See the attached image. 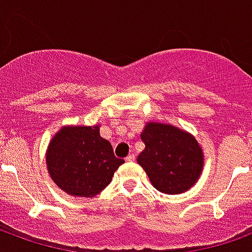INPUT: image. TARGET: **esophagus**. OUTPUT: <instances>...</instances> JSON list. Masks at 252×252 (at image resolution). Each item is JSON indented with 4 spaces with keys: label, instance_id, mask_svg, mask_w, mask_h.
<instances>
[{
    "label": "esophagus",
    "instance_id": "1",
    "mask_svg": "<svg viewBox=\"0 0 252 252\" xmlns=\"http://www.w3.org/2000/svg\"><path fill=\"white\" fill-rule=\"evenodd\" d=\"M126 162H133V160H135V155H133V154H129L126 158Z\"/></svg>",
    "mask_w": 252,
    "mask_h": 252
}]
</instances>
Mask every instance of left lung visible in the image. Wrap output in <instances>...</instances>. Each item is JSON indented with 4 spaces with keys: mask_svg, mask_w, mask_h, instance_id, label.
Here are the masks:
<instances>
[{
    "mask_svg": "<svg viewBox=\"0 0 252 252\" xmlns=\"http://www.w3.org/2000/svg\"><path fill=\"white\" fill-rule=\"evenodd\" d=\"M144 150L137 163L155 189L167 194L184 193L198 180L204 157L194 137L169 124L148 123L142 132Z\"/></svg>",
    "mask_w": 252,
    "mask_h": 252,
    "instance_id": "8db88e82",
    "label": "left lung"
}]
</instances>
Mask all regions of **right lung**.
<instances>
[{
  "label": "right lung",
  "instance_id": "right-lung-1",
  "mask_svg": "<svg viewBox=\"0 0 252 252\" xmlns=\"http://www.w3.org/2000/svg\"><path fill=\"white\" fill-rule=\"evenodd\" d=\"M124 163L116 158L98 126H67L58 132L47 151L48 173L63 191L78 197H94L109 185Z\"/></svg>",
  "mask_w": 252,
  "mask_h": 252
}]
</instances>
